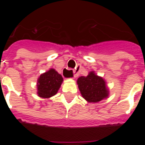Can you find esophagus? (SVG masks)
Listing matches in <instances>:
<instances>
[{"label": "esophagus", "mask_w": 145, "mask_h": 145, "mask_svg": "<svg viewBox=\"0 0 145 145\" xmlns=\"http://www.w3.org/2000/svg\"><path fill=\"white\" fill-rule=\"evenodd\" d=\"M77 71H78V69H75V70H74L73 71H72V72H73V78H75V77L77 76ZM64 73L67 74V75H68V74L70 73V70H68L67 68L64 69L63 74Z\"/></svg>", "instance_id": "obj_1"}]
</instances>
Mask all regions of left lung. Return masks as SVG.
Returning a JSON list of instances; mask_svg holds the SVG:
<instances>
[{
  "mask_svg": "<svg viewBox=\"0 0 145 145\" xmlns=\"http://www.w3.org/2000/svg\"><path fill=\"white\" fill-rule=\"evenodd\" d=\"M77 84L81 95L88 102H97L108 96L105 81L101 77L91 72L87 76L80 77Z\"/></svg>",
  "mask_w": 145,
  "mask_h": 145,
  "instance_id": "obj_1",
  "label": "left lung"
}]
</instances>
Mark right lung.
I'll use <instances>...</instances> for the list:
<instances>
[{
  "label": "right lung",
  "mask_w": 145,
  "mask_h": 145,
  "mask_svg": "<svg viewBox=\"0 0 145 145\" xmlns=\"http://www.w3.org/2000/svg\"><path fill=\"white\" fill-rule=\"evenodd\" d=\"M62 81L61 75L54 69L42 74L38 80V96L43 98H49L55 95Z\"/></svg>",
  "instance_id": "add662e5"
}]
</instances>
